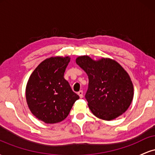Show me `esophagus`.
<instances>
[{
  "mask_svg": "<svg viewBox=\"0 0 155 155\" xmlns=\"http://www.w3.org/2000/svg\"><path fill=\"white\" fill-rule=\"evenodd\" d=\"M78 95H79V97H81V98H82V97H83V91H82V90H80V91L78 92Z\"/></svg>",
  "mask_w": 155,
  "mask_h": 155,
  "instance_id": "1",
  "label": "esophagus"
}]
</instances>
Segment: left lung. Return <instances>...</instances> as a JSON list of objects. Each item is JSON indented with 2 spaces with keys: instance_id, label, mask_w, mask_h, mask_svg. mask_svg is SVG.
Returning a JSON list of instances; mask_svg holds the SVG:
<instances>
[{
  "instance_id": "left-lung-1",
  "label": "left lung",
  "mask_w": 155,
  "mask_h": 155,
  "mask_svg": "<svg viewBox=\"0 0 155 155\" xmlns=\"http://www.w3.org/2000/svg\"><path fill=\"white\" fill-rule=\"evenodd\" d=\"M76 62L88 76L85 98L92 114L104 120L122 114L133 97V83L123 68L107 58L95 61L88 56H81Z\"/></svg>"
}]
</instances>
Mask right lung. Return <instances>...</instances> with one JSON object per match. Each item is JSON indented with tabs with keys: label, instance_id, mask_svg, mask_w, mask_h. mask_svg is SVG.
Segmentation results:
<instances>
[{
	"label": "right lung",
	"instance_id": "obj_1",
	"mask_svg": "<svg viewBox=\"0 0 155 155\" xmlns=\"http://www.w3.org/2000/svg\"><path fill=\"white\" fill-rule=\"evenodd\" d=\"M68 57L44 60L32 73L26 87V100L34 116L45 123L65 120L79 96L64 79Z\"/></svg>",
	"mask_w": 155,
	"mask_h": 155
}]
</instances>
